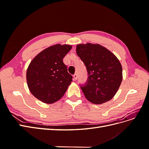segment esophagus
<instances>
[{
	"instance_id": "34e87169",
	"label": "esophagus",
	"mask_w": 149,
	"mask_h": 149,
	"mask_svg": "<svg viewBox=\"0 0 149 149\" xmlns=\"http://www.w3.org/2000/svg\"><path fill=\"white\" fill-rule=\"evenodd\" d=\"M77 77H78L77 74H73V78H74V80H76V79H77Z\"/></svg>"
}]
</instances>
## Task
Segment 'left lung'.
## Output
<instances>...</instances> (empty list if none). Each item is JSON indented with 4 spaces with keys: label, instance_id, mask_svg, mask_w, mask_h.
<instances>
[{
    "label": "left lung",
    "instance_id": "1",
    "mask_svg": "<svg viewBox=\"0 0 149 149\" xmlns=\"http://www.w3.org/2000/svg\"><path fill=\"white\" fill-rule=\"evenodd\" d=\"M76 51L88 72L86 82L79 84L86 98L96 104L111 100L123 80V69L119 60L98 44H79Z\"/></svg>",
    "mask_w": 149,
    "mask_h": 149
}]
</instances>
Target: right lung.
Returning <instances> with one entry per match:
<instances>
[{
  "instance_id": "add662e5",
  "label": "right lung",
  "mask_w": 149,
  "mask_h": 149,
  "mask_svg": "<svg viewBox=\"0 0 149 149\" xmlns=\"http://www.w3.org/2000/svg\"><path fill=\"white\" fill-rule=\"evenodd\" d=\"M68 45L57 44L36 56L26 71L30 91L40 101L52 104L63 97L72 81L63 58L71 49Z\"/></svg>"
}]
</instances>
